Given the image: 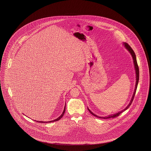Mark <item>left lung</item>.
Masks as SVG:
<instances>
[{
    "mask_svg": "<svg viewBox=\"0 0 151 151\" xmlns=\"http://www.w3.org/2000/svg\"><path fill=\"white\" fill-rule=\"evenodd\" d=\"M123 45H124V47H126V49L127 50H128V51H129V52H130V54H131V56L132 57L133 60H134V67H135V72H136V78H137V79H136V80H137V81H136V85H135V88L133 96H132V97L131 100L130 101L129 104L128 105V106H127L126 108H125L124 109H123V110H122V111H119V112H118V113H116V114H114L109 115L108 116H105V117L99 116H97V115H95L94 113H92V111H91V110L88 108V109L89 111V112H90L92 115H94V116H96V117H97V118H102V119H108V118H115V117H116V116H119L120 114H121L122 112H123L124 111H125L126 110H127L128 108H129V106L131 105V104H132V101L134 100V98L135 94L136 91H137V84H138V82H139V67H138L137 63L136 55H135V54L134 51V50L132 49V48L130 47V46H129V45L128 43L124 42V43H123Z\"/></svg>",
    "mask_w": 151,
    "mask_h": 151,
    "instance_id": "1",
    "label": "left lung"
}]
</instances>
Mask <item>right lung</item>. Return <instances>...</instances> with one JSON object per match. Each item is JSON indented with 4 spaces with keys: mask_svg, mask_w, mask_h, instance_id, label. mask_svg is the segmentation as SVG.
Returning a JSON list of instances; mask_svg holds the SVG:
<instances>
[{
    "mask_svg": "<svg viewBox=\"0 0 151 151\" xmlns=\"http://www.w3.org/2000/svg\"><path fill=\"white\" fill-rule=\"evenodd\" d=\"M65 109H64V110H63V113H62L61 115H60L59 117H58V118H57V119H55V120H54V121H49V122H43V121H37L36 122H40V123H48V122L49 123V122H53L58 121H59L60 119H61V118L63 117V116L64 114H65Z\"/></svg>",
    "mask_w": 151,
    "mask_h": 151,
    "instance_id": "1",
    "label": "right lung"
}]
</instances>
